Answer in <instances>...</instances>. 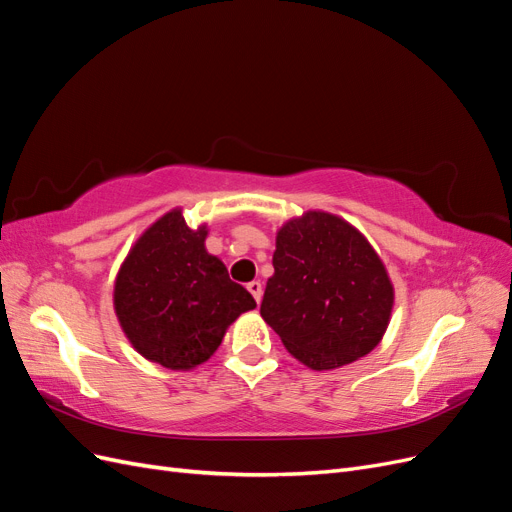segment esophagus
<instances>
[{
  "instance_id": "34e87169",
  "label": "esophagus",
  "mask_w": 512,
  "mask_h": 512,
  "mask_svg": "<svg viewBox=\"0 0 512 512\" xmlns=\"http://www.w3.org/2000/svg\"><path fill=\"white\" fill-rule=\"evenodd\" d=\"M247 290H250L252 292V297L256 299V303H260V299H262V284L260 282H250V284H247Z\"/></svg>"
}]
</instances>
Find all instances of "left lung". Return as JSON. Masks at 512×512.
<instances>
[{"instance_id":"1","label":"left lung","mask_w":512,"mask_h":512,"mask_svg":"<svg viewBox=\"0 0 512 512\" xmlns=\"http://www.w3.org/2000/svg\"><path fill=\"white\" fill-rule=\"evenodd\" d=\"M273 269L260 316L301 363L335 369L378 346L393 286L359 230L309 211L277 232Z\"/></svg>"}]
</instances>
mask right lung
Instances as JSON below:
<instances>
[{
    "instance_id": "add662e5",
    "label": "right lung",
    "mask_w": 512,
    "mask_h": 512,
    "mask_svg": "<svg viewBox=\"0 0 512 512\" xmlns=\"http://www.w3.org/2000/svg\"><path fill=\"white\" fill-rule=\"evenodd\" d=\"M207 230L188 228L179 209L136 241L115 282V312L132 346L168 369L205 363L230 322L256 301L205 250Z\"/></svg>"
}]
</instances>
